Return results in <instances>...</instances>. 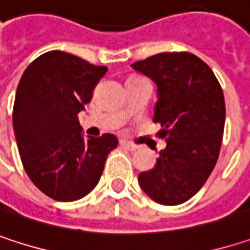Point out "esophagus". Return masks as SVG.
<instances>
[{"label":"esophagus","mask_w":250,"mask_h":250,"mask_svg":"<svg viewBox=\"0 0 250 250\" xmlns=\"http://www.w3.org/2000/svg\"><path fill=\"white\" fill-rule=\"evenodd\" d=\"M120 145H122V147H125V149H127V150H136L137 149V146L136 145H133V143H130V142H125V140H122L120 142Z\"/></svg>","instance_id":"obj_1"}]
</instances>
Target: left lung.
I'll use <instances>...</instances> for the list:
<instances>
[{"mask_svg":"<svg viewBox=\"0 0 250 250\" xmlns=\"http://www.w3.org/2000/svg\"><path fill=\"white\" fill-rule=\"evenodd\" d=\"M131 68L158 86L153 122L161 123V150L153 169L139 175L140 188L156 203L178 206L195 195L219 159L226 107L222 86L192 53H159Z\"/></svg>","mask_w":250,"mask_h":250,"instance_id":"left-lung-1","label":"left lung"}]
</instances>
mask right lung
Returning a JSON list of instances; mask_svg holds the SVG:
<instances>
[{
    "label": "right lung",
    "mask_w": 250,
    "mask_h": 250,
    "mask_svg": "<svg viewBox=\"0 0 250 250\" xmlns=\"http://www.w3.org/2000/svg\"><path fill=\"white\" fill-rule=\"evenodd\" d=\"M105 66L52 50L21 76L13 110L16 140L31 182L56 201H75L98 184L114 134L83 137L78 114L92 98Z\"/></svg>",
    "instance_id": "add662e5"
}]
</instances>
